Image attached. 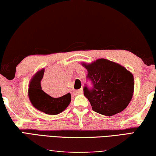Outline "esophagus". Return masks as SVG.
<instances>
[{
    "label": "esophagus",
    "instance_id": "34e87169",
    "mask_svg": "<svg viewBox=\"0 0 156 156\" xmlns=\"http://www.w3.org/2000/svg\"><path fill=\"white\" fill-rule=\"evenodd\" d=\"M75 93H76V94H81V93H83V89H82V88H80V89L76 90Z\"/></svg>",
    "mask_w": 156,
    "mask_h": 156
}]
</instances>
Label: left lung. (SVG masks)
Wrapping results in <instances>:
<instances>
[{
	"label": "left lung",
	"mask_w": 156,
	"mask_h": 156,
	"mask_svg": "<svg viewBox=\"0 0 156 156\" xmlns=\"http://www.w3.org/2000/svg\"><path fill=\"white\" fill-rule=\"evenodd\" d=\"M88 71L87 78L93 87L83 88L92 109L98 114L111 116L125 109L134 92L133 74L121 65L100 58L90 64L82 63Z\"/></svg>",
	"instance_id": "obj_1"
}]
</instances>
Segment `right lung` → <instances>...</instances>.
<instances>
[{
  "label": "right lung",
  "mask_w": 156,
  "mask_h": 156,
  "mask_svg": "<svg viewBox=\"0 0 156 156\" xmlns=\"http://www.w3.org/2000/svg\"><path fill=\"white\" fill-rule=\"evenodd\" d=\"M44 69L39 70L31 78L28 86V97L33 107L40 112L49 115L61 113L66 109L71 101L70 93L60 98H53L43 91L41 80Z\"/></svg>",
  "instance_id": "right-lung-1"
}]
</instances>
